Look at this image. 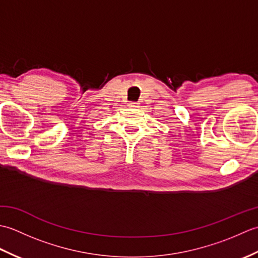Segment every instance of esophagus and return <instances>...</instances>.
I'll list each match as a JSON object with an SVG mask.
<instances>
[{
    "instance_id": "esophagus-1",
    "label": "esophagus",
    "mask_w": 258,
    "mask_h": 258,
    "mask_svg": "<svg viewBox=\"0 0 258 258\" xmlns=\"http://www.w3.org/2000/svg\"><path fill=\"white\" fill-rule=\"evenodd\" d=\"M128 106H130V107H139V103L131 102V103H128Z\"/></svg>"
}]
</instances>
